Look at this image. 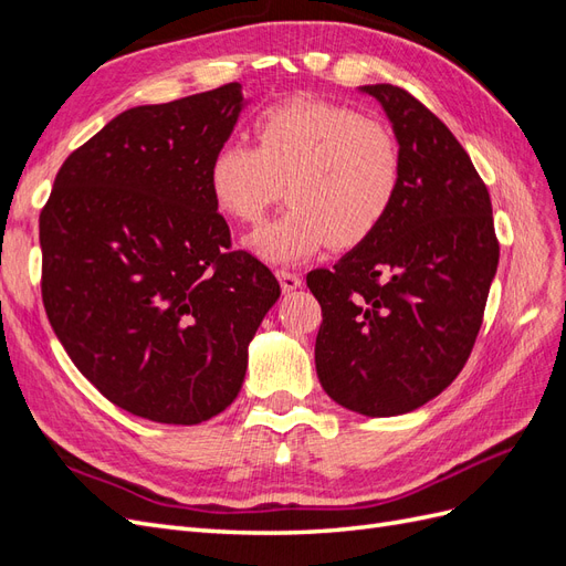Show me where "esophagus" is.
<instances>
[{
  "label": "esophagus",
  "instance_id": "34e87169",
  "mask_svg": "<svg viewBox=\"0 0 566 566\" xmlns=\"http://www.w3.org/2000/svg\"><path fill=\"white\" fill-rule=\"evenodd\" d=\"M276 279L281 281V290H283V293H293V290H297V287L302 285V276H300V273L290 271V269H279V271H276Z\"/></svg>",
  "mask_w": 566,
  "mask_h": 566
}]
</instances>
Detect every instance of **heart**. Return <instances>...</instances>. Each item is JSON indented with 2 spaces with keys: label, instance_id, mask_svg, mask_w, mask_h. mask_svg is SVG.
<instances>
[{
  "label": "heart",
  "instance_id": "b5f03b06",
  "mask_svg": "<svg viewBox=\"0 0 566 566\" xmlns=\"http://www.w3.org/2000/svg\"><path fill=\"white\" fill-rule=\"evenodd\" d=\"M254 148L224 144L208 169L212 200L254 227L283 196L287 212L248 245L269 262H300L325 245L352 250L380 231L403 186V148L385 123L323 98L256 115Z\"/></svg>",
  "mask_w": 566,
  "mask_h": 566
}]
</instances>
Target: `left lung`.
<instances>
[{"instance_id":"obj_1","label":"left lung","mask_w":566,"mask_h":566,"mask_svg":"<svg viewBox=\"0 0 566 566\" xmlns=\"http://www.w3.org/2000/svg\"><path fill=\"white\" fill-rule=\"evenodd\" d=\"M403 148V186L380 231L306 273L321 304L316 373L370 418L416 410L468 364L501 245L489 188L451 129L394 84H366Z\"/></svg>"}]
</instances>
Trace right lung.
I'll use <instances>...</instances> for the list:
<instances>
[{
    "label": "right lung",
    "instance_id": "right-lung-1",
    "mask_svg": "<svg viewBox=\"0 0 566 566\" xmlns=\"http://www.w3.org/2000/svg\"><path fill=\"white\" fill-rule=\"evenodd\" d=\"M241 84L136 106L65 158L40 214L42 302L77 370L153 422L198 424L243 387L248 345L281 297L231 250L208 186Z\"/></svg>",
    "mask_w": 566,
    "mask_h": 566
}]
</instances>
